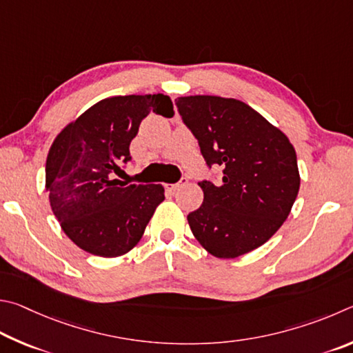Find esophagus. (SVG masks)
I'll use <instances>...</instances> for the list:
<instances>
[{"label":"esophagus","instance_id":"esophagus-1","mask_svg":"<svg viewBox=\"0 0 353 353\" xmlns=\"http://www.w3.org/2000/svg\"><path fill=\"white\" fill-rule=\"evenodd\" d=\"M186 183H188L186 178H181V181H178V183H173V184L167 183V184H165V189H167V190H176V189L183 188Z\"/></svg>","mask_w":353,"mask_h":353}]
</instances>
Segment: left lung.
<instances>
[{"label": "left lung", "mask_w": 353, "mask_h": 353, "mask_svg": "<svg viewBox=\"0 0 353 353\" xmlns=\"http://www.w3.org/2000/svg\"><path fill=\"white\" fill-rule=\"evenodd\" d=\"M183 121L221 184L199 183L203 205L188 215L209 254L234 259L262 246L287 220L299 192V169L287 134L248 103L220 96L176 97Z\"/></svg>", "instance_id": "left-lung-1"}]
</instances>
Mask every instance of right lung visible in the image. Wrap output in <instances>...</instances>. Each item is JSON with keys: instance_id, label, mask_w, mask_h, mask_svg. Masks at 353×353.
I'll list each match as a JSON object with an SVG mask.
<instances>
[{"instance_id": "add662e5", "label": "right lung", "mask_w": 353, "mask_h": 353, "mask_svg": "<svg viewBox=\"0 0 353 353\" xmlns=\"http://www.w3.org/2000/svg\"><path fill=\"white\" fill-rule=\"evenodd\" d=\"M150 113L172 117V99H102L68 123L49 148L45 186L51 209L66 236L90 254H127L164 200L161 184H127L114 176L130 159V142Z\"/></svg>"}]
</instances>
